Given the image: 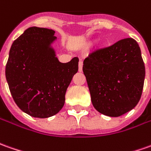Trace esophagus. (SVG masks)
<instances>
[{
  "instance_id": "obj_1",
  "label": "esophagus",
  "mask_w": 151,
  "mask_h": 151,
  "mask_svg": "<svg viewBox=\"0 0 151 151\" xmlns=\"http://www.w3.org/2000/svg\"><path fill=\"white\" fill-rule=\"evenodd\" d=\"M78 71H83V62H82V61H80V62L78 63Z\"/></svg>"
}]
</instances>
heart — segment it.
I'll return each instance as SVG.
<instances>
[{"instance_id": "b5f03b06", "label": "heart", "mask_w": 151, "mask_h": 151, "mask_svg": "<svg viewBox=\"0 0 151 151\" xmlns=\"http://www.w3.org/2000/svg\"><path fill=\"white\" fill-rule=\"evenodd\" d=\"M97 42V39H93V40H90L88 42V44H87V45H88V47H91V46H93L95 43ZM106 45H107V42L106 40H102L99 44V45H98V49H100V50H102V49H104V48H106Z\"/></svg>"}]
</instances>
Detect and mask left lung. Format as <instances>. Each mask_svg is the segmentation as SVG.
<instances>
[{"instance_id": "1", "label": "left lung", "mask_w": 151, "mask_h": 151, "mask_svg": "<svg viewBox=\"0 0 151 151\" xmlns=\"http://www.w3.org/2000/svg\"><path fill=\"white\" fill-rule=\"evenodd\" d=\"M83 71L93 106L101 114L120 116L140 101L145 68L134 39H123L94 51L84 59Z\"/></svg>"}]
</instances>
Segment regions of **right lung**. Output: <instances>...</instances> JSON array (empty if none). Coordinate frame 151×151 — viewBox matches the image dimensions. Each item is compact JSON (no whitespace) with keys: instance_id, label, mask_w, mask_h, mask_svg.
Here are the masks:
<instances>
[{"instance_id":"1","label":"right lung","mask_w":151,"mask_h":151,"mask_svg":"<svg viewBox=\"0 0 151 151\" xmlns=\"http://www.w3.org/2000/svg\"><path fill=\"white\" fill-rule=\"evenodd\" d=\"M53 29L30 27L15 40L10 50L6 78L19 109L31 116L47 118L63 108L65 93L78 70V58L61 63L52 44Z\"/></svg>"}]
</instances>
